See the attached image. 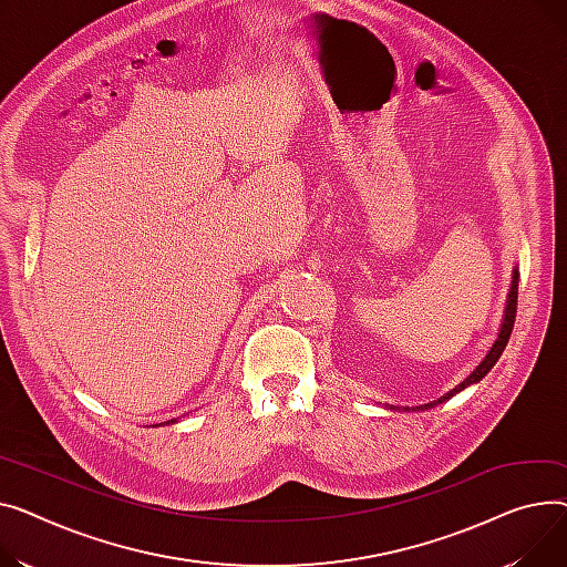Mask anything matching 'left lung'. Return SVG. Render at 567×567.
Here are the masks:
<instances>
[{"label":"left lung","mask_w":567,"mask_h":567,"mask_svg":"<svg viewBox=\"0 0 567 567\" xmlns=\"http://www.w3.org/2000/svg\"><path fill=\"white\" fill-rule=\"evenodd\" d=\"M517 281H519V272L513 270V284H511V292H508L504 322H502V329H498V339L494 341V346H492V350L487 352V357L476 365V371H474L467 380L460 382L453 391L444 393L442 398H437V401H432V403H427V405H416V408H395V405H386V408H389V410H403V412H410V410H412V412H423V410H430V408H435V405L449 401V398H453V395L460 393L462 389H467L470 384L481 382V380L492 371V365L496 363L498 357H502V352H504V348H506V343H508V339H511V331H513V324H515V313H517Z\"/></svg>","instance_id":"left-lung-1"}]
</instances>
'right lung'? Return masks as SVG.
I'll return each mask as SVG.
<instances>
[{"mask_svg": "<svg viewBox=\"0 0 567 567\" xmlns=\"http://www.w3.org/2000/svg\"><path fill=\"white\" fill-rule=\"evenodd\" d=\"M166 423H169V421H166Z\"/></svg>", "mask_w": 567, "mask_h": 567, "instance_id": "right-lung-1", "label": "right lung"}]
</instances>
